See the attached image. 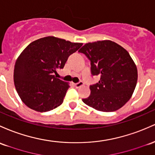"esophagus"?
Segmentation results:
<instances>
[{
	"label": "esophagus",
	"instance_id": "1",
	"mask_svg": "<svg viewBox=\"0 0 155 155\" xmlns=\"http://www.w3.org/2000/svg\"><path fill=\"white\" fill-rule=\"evenodd\" d=\"M84 85V82H83V81H79V82H78V83H76V84H75V87H77V88H79V87H81V86H83Z\"/></svg>",
	"mask_w": 155,
	"mask_h": 155
}]
</instances>
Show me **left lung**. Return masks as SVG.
I'll return each instance as SVG.
<instances>
[{
	"label": "left lung",
	"instance_id": "1",
	"mask_svg": "<svg viewBox=\"0 0 155 155\" xmlns=\"http://www.w3.org/2000/svg\"><path fill=\"white\" fill-rule=\"evenodd\" d=\"M91 62L93 76L100 81L90 87L91 95L82 101L101 112L121 108L132 97L137 84V70L126 49L111 40L88 42L79 50Z\"/></svg>",
	"mask_w": 155,
	"mask_h": 155
}]
</instances>
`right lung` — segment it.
Instances as JSON below:
<instances>
[{
    "label": "right lung",
    "instance_id": "right-lung-1",
    "mask_svg": "<svg viewBox=\"0 0 155 155\" xmlns=\"http://www.w3.org/2000/svg\"><path fill=\"white\" fill-rule=\"evenodd\" d=\"M79 42L49 36L31 42L15 62L14 82L20 99L35 111L47 112L63 102L69 83L53 75L63 68Z\"/></svg>",
    "mask_w": 155,
    "mask_h": 155
}]
</instances>
